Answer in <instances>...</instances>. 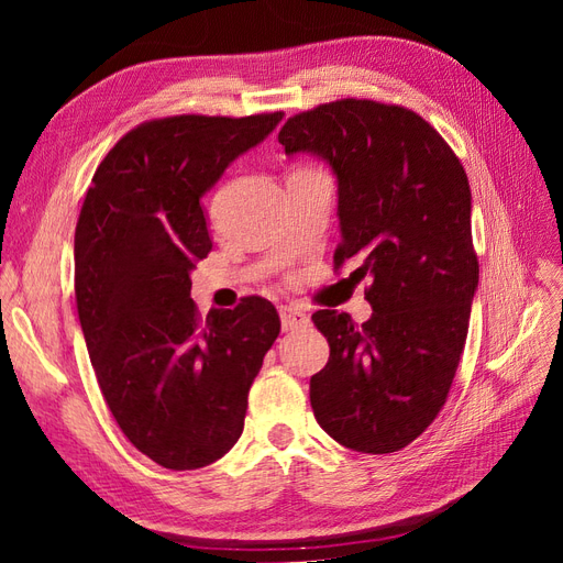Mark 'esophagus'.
I'll return each mask as SVG.
<instances>
[{
	"label": "esophagus",
	"mask_w": 563,
	"mask_h": 563,
	"mask_svg": "<svg viewBox=\"0 0 563 563\" xmlns=\"http://www.w3.org/2000/svg\"><path fill=\"white\" fill-rule=\"evenodd\" d=\"M279 317H282V329L284 331H296L300 327H308V321H310V317L305 314L302 310L294 308V305H282Z\"/></svg>",
	"instance_id": "34e87169"
}]
</instances>
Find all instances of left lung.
Here are the masks:
<instances>
[{"mask_svg": "<svg viewBox=\"0 0 563 563\" xmlns=\"http://www.w3.org/2000/svg\"><path fill=\"white\" fill-rule=\"evenodd\" d=\"M286 155L312 152L338 178L333 265L368 279L373 314L319 310L329 364L310 380L317 422L338 444L395 453L446 404L465 347L479 261L463 164L420 114L343 98L288 117Z\"/></svg>", "mask_w": 563, "mask_h": 563, "instance_id": "8db88e82", "label": "left lung"}]
</instances>
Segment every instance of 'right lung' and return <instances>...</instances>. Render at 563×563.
<instances>
[{
  "mask_svg": "<svg viewBox=\"0 0 563 563\" xmlns=\"http://www.w3.org/2000/svg\"><path fill=\"white\" fill-rule=\"evenodd\" d=\"M282 117L143 122L98 164L81 203L75 298L96 378L119 430L166 470L207 467L236 444L282 329L261 296L207 317L190 298L211 251L201 197Z\"/></svg>",
  "mask_w": 563,
  "mask_h": 563,
  "instance_id": "right-lung-1",
  "label": "right lung"
}]
</instances>
